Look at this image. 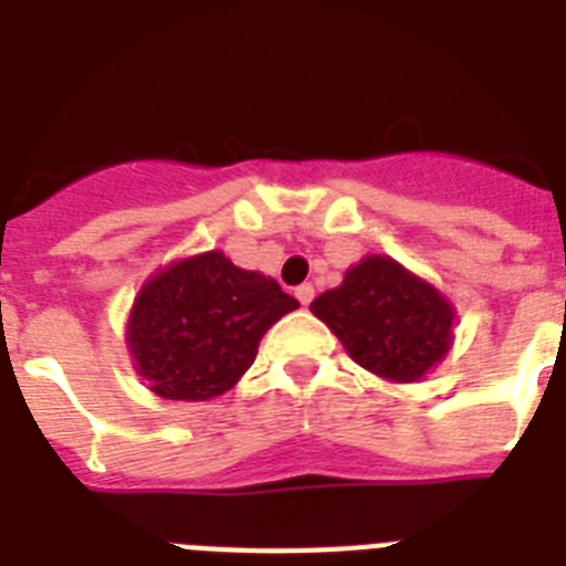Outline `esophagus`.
<instances>
[{
	"mask_svg": "<svg viewBox=\"0 0 566 566\" xmlns=\"http://www.w3.org/2000/svg\"><path fill=\"white\" fill-rule=\"evenodd\" d=\"M294 294H297V301H301L303 306H310L312 297H315V286H312V283H303V286L294 289Z\"/></svg>",
	"mask_w": 566,
	"mask_h": 566,
	"instance_id": "1",
	"label": "esophagus"
}]
</instances>
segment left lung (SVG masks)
Instances as JSON below:
<instances>
[{
  "label": "left lung",
  "instance_id": "left-lung-1",
  "mask_svg": "<svg viewBox=\"0 0 566 566\" xmlns=\"http://www.w3.org/2000/svg\"><path fill=\"white\" fill-rule=\"evenodd\" d=\"M310 310L353 361L387 381H419L454 340V306L385 254L347 269L344 283L317 294Z\"/></svg>",
  "mask_w": 566,
  "mask_h": 566
}]
</instances>
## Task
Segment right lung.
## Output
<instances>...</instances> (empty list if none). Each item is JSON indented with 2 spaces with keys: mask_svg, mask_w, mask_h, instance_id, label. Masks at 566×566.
Instances as JSON below:
<instances>
[{
  "mask_svg": "<svg viewBox=\"0 0 566 566\" xmlns=\"http://www.w3.org/2000/svg\"><path fill=\"white\" fill-rule=\"evenodd\" d=\"M297 306L272 277L245 272L222 251H205L144 283L129 312L126 347L153 394L208 401L240 381L260 338Z\"/></svg>",
  "mask_w": 566,
  "mask_h": 566,
  "instance_id": "right-lung-1",
  "label": "right lung"
}]
</instances>
